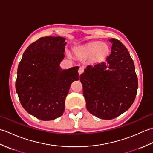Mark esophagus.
Masks as SVG:
<instances>
[{
    "instance_id": "1",
    "label": "esophagus",
    "mask_w": 153,
    "mask_h": 153,
    "mask_svg": "<svg viewBox=\"0 0 153 153\" xmlns=\"http://www.w3.org/2000/svg\"><path fill=\"white\" fill-rule=\"evenodd\" d=\"M83 72V68H79V70H78V73H79V74L81 75Z\"/></svg>"
}]
</instances>
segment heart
<instances>
[{
    "label": "heart",
    "instance_id": "obj_1",
    "mask_svg": "<svg viewBox=\"0 0 153 153\" xmlns=\"http://www.w3.org/2000/svg\"><path fill=\"white\" fill-rule=\"evenodd\" d=\"M84 53L87 56L95 54L97 59H101L106 56L109 52L108 45L100 41H94L90 43L83 48Z\"/></svg>",
    "mask_w": 153,
    "mask_h": 153
}]
</instances>
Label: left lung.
<instances>
[{
  "instance_id": "1",
  "label": "left lung",
  "mask_w": 153,
  "mask_h": 153,
  "mask_svg": "<svg viewBox=\"0 0 153 153\" xmlns=\"http://www.w3.org/2000/svg\"><path fill=\"white\" fill-rule=\"evenodd\" d=\"M109 41L112 46L106 62L87 66L79 77L87 110L103 120L127 111L138 88L134 62L128 49L119 40Z\"/></svg>"
}]
</instances>
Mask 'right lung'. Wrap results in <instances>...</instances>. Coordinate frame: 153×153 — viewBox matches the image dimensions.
I'll use <instances>...</instances> for the list:
<instances>
[{
	"mask_svg": "<svg viewBox=\"0 0 153 153\" xmlns=\"http://www.w3.org/2000/svg\"><path fill=\"white\" fill-rule=\"evenodd\" d=\"M66 39L41 37L31 43L19 63L16 89L22 106L41 120L56 119L63 114L65 99L71 83L79 79L75 66L62 70Z\"/></svg>",
	"mask_w": 153,
	"mask_h": 153,
	"instance_id": "1",
	"label": "right lung"
}]
</instances>
